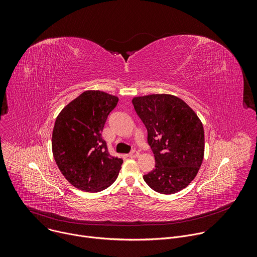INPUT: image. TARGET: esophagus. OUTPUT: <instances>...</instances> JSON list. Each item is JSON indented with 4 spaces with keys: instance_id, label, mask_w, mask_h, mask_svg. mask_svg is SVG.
Masks as SVG:
<instances>
[{
    "instance_id": "obj_1",
    "label": "esophagus",
    "mask_w": 257,
    "mask_h": 257,
    "mask_svg": "<svg viewBox=\"0 0 257 257\" xmlns=\"http://www.w3.org/2000/svg\"><path fill=\"white\" fill-rule=\"evenodd\" d=\"M129 158H138L139 157V153L137 151H132L129 155H128Z\"/></svg>"
}]
</instances>
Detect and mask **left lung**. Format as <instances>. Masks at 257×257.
Wrapping results in <instances>:
<instances>
[{
	"label": "left lung",
	"instance_id": "1",
	"mask_svg": "<svg viewBox=\"0 0 257 257\" xmlns=\"http://www.w3.org/2000/svg\"><path fill=\"white\" fill-rule=\"evenodd\" d=\"M135 112L148 129L155 169L143 176L153 190L173 194L195 178L204 155L203 126L193 109L171 94H151L132 99Z\"/></svg>",
	"mask_w": 257,
	"mask_h": 257
}]
</instances>
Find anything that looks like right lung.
I'll use <instances>...</instances> for the list:
<instances>
[{
	"mask_svg": "<svg viewBox=\"0 0 257 257\" xmlns=\"http://www.w3.org/2000/svg\"><path fill=\"white\" fill-rule=\"evenodd\" d=\"M118 100L103 91L87 90L69 102L56 119L54 159L63 176L82 191H101L118 177L123 160L109 155L101 138L107 116Z\"/></svg>",
	"mask_w": 257,
	"mask_h": 257,
	"instance_id": "right-lung-1",
	"label": "right lung"
}]
</instances>
